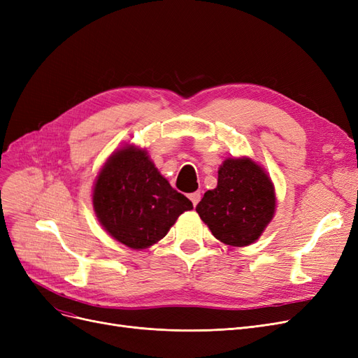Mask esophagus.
<instances>
[{
  "mask_svg": "<svg viewBox=\"0 0 358 358\" xmlns=\"http://www.w3.org/2000/svg\"><path fill=\"white\" fill-rule=\"evenodd\" d=\"M200 199H201V194H200V191H196V192L189 194V200L192 201V204H194V206H197V204H199Z\"/></svg>",
  "mask_w": 358,
  "mask_h": 358,
  "instance_id": "obj_1",
  "label": "esophagus"
}]
</instances>
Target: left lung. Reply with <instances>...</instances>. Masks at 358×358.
Segmentation results:
<instances>
[{
  "instance_id": "8db88e82",
  "label": "left lung",
  "mask_w": 358,
  "mask_h": 358,
  "mask_svg": "<svg viewBox=\"0 0 358 358\" xmlns=\"http://www.w3.org/2000/svg\"><path fill=\"white\" fill-rule=\"evenodd\" d=\"M275 189L264 170L249 158H229L218 171V187L197 204V213L216 239L230 246L255 242L275 213Z\"/></svg>"
}]
</instances>
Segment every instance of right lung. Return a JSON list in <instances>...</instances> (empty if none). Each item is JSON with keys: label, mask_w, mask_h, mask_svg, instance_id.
Instances as JSON below:
<instances>
[{"label": "right lung", "mask_w": 358, "mask_h": 358, "mask_svg": "<svg viewBox=\"0 0 358 358\" xmlns=\"http://www.w3.org/2000/svg\"><path fill=\"white\" fill-rule=\"evenodd\" d=\"M96 218L117 242L145 249L162 239L192 203L170 187L145 150L124 148L100 171L92 196Z\"/></svg>", "instance_id": "add662e5"}]
</instances>
